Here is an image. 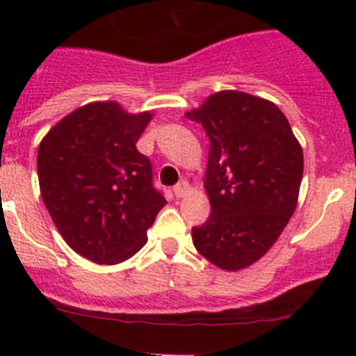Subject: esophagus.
<instances>
[{
    "mask_svg": "<svg viewBox=\"0 0 356 356\" xmlns=\"http://www.w3.org/2000/svg\"><path fill=\"white\" fill-rule=\"evenodd\" d=\"M172 193H175L176 197H184L185 194L188 193V184L185 180H181L180 184L175 185V188H172Z\"/></svg>",
    "mask_w": 356,
    "mask_h": 356,
    "instance_id": "esophagus-1",
    "label": "esophagus"
}]
</instances>
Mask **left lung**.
<instances>
[{"label": "left lung", "mask_w": 356, "mask_h": 356, "mask_svg": "<svg viewBox=\"0 0 356 356\" xmlns=\"http://www.w3.org/2000/svg\"><path fill=\"white\" fill-rule=\"evenodd\" d=\"M185 115L210 140L212 210L193 228L194 246L213 266L238 271L262 259L294 213L303 151L284 112L251 94L222 90Z\"/></svg>", "instance_id": "8db88e82"}]
</instances>
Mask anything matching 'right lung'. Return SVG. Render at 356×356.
Masks as SVG:
<instances>
[{
    "label": "right lung",
    "mask_w": 356,
    "mask_h": 356,
    "mask_svg": "<svg viewBox=\"0 0 356 356\" xmlns=\"http://www.w3.org/2000/svg\"><path fill=\"white\" fill-rule=\"evenodd\" d=\"M149 121V112L89 103L56 122L39 146L44 205L69 246L96 264L134 257L165 205L149 159L135 147Z\"/></svg>",
    "instance_id": "right-lung-1"
}]
</instances>
